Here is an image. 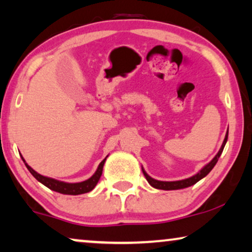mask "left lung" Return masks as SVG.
I'll return each mask as SVG.
<instances>
[{"label": "left lung", "instance_id": "left-lung-1", "mask_svg": "<svg viewBox=\"0 0 252 252\" xmlns=\"http://www.w3.org/2000/svg\"><path fill=\"white\" fill-rule=\"evenodd\" d=\"M227 137H228V129H227V133L225 135V138H224V142L223 144H221V147L220 149V151L216 156H215V158L211 160L209 163H207V165L203 167V168L199 171L198 174H195L194 176L192 177H189L187 180H182V181H175V182H163V181H157L155 178H152L149 176V175L145 173V170L142 168V171H143L145 178H147V181L149 182V184L153 187L155 189H166V191H169V189H185V188H189V187H192V185H194L196 182H199L200 180H202L203 177H206L208 174L210 173L211 169L214 168L215 165H216L218 159H220V157L221 155V152L224 150V147L226 144V142H227Z\"/></svg>", "mask_w": 252, "mask_h": 252}]
</instances>
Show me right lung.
<instances>
[{
	"label": "right lung",
	"instance_id": "1",
	"mask_svg": "<svg viewBox=\"0 0 252 252\" xmlns=\"http://www.w3.org/2000/svg\"><path fill=\"white\" fill-rule=\"evenodd\" d=\"M23 158V157H21ZM105 159L107 157L102 160L100 162L99 167L92 177H90L89 180L81 182V183H65V182H61V181H57L54 178H50L46 176H43V175L36 173V171L32 168L31 166H28L25 159L23 158L25 165H26L27 169L31 171V174L34 176L36 180L38 182H41L43 185H45L46 188H49L52 191L63 193V194H70V195H78V194H83V193H87L95 188V185L99 182L101 175H102V170H103V165L105 162Z\"/></svg>",
	"mask_w": 252,
	"mask_h": 252
}]
</instances>
